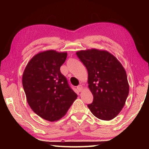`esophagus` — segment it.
Listing matches in <instances>:
<instances>
[{
  "label": "esophagus",
  "mask_w": 149,
  "mask_h": 149,
  "mask_svg": "<svg viewBox=\"0 0 149 149\" xmlns=\"http://www.w3.org/2000/svg\"><path fill=\"white\" fill-rule=\"evenodd\" d=\"M77 90H78V91H81L82 89H83V86L81 85H78V86L77 87Z\"/></svg>",
  "instance_id": "1"
}]
</instances>
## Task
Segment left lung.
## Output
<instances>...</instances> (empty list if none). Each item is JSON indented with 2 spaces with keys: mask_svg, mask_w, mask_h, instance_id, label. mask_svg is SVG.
<instances>
[{
  "mask_svg": "<svg viewBox=\"0 0 149 149\" xmlns=\"http://www.w3.org/2000/svg\"><path fill=\"white\" fill-rule=\"evenodd\" d=\"M76 54L87 70L89 88L93 95L88 108L99 119H113L122 110L129 94L124 68L116 58L104 50H81Z\"/></svg>",
  "mask_w": 149,
  "mask_h": 149,
  "instance_id": "8db88e82",
  "label": "left lung"
}]
</instances>
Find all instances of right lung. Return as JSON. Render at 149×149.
<instances>
[{"mask_svg": "<svg viewBox=\"0 0 149 149\" xmlns=\"http://www.w3.org/2000/svg\"><path fill=\"white\" fill-rule=\"evenodd\" d=\"M66 58V52H40L29 62L22 77L29 107L35 114L50 122L64 116L77 97L60 72Z\"/></svg>", "mask_w": 149, "mask_h": 149, "instance_id": "obj_1", "label": "right lung"}]
</instances>
